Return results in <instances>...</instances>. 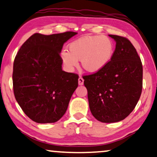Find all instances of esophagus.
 I'll return each mask as SVG.
<instances>
[{
    "mask_svg": "<svg viewBox=\"0 0 157 157\" xmlns=\"http://www.w3.org/2000/svg\"><path fill=\"white\" fill-rule=\"evenodd\" d=\"M83 83H84V79H83L81 76H80L78 79V84L79 85H82Z\"/></svg>",
    "mask_w": 157,
    "mask_h": 157,
    "instance_id": "esophagus-1",
    "label": "esophagus"
}]
</instances>
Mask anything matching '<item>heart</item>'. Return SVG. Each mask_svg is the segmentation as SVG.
Instances as JSON below:
<instances>
[{
    "label": "heart",
    "mask_w": 157,
    "mask_h": 157,
    "mask_svg": "<svg viewBox=\"0 0 157 157\" xmlns=\"http://www.w3.org/2000/svg\"><path fill=\"white\" fill-rule=\"evenodd\" d=\"M114 46L105 36H85L72 41L69 52L61 54L62 62L70 70L78 66L81 60L82 67L90 72H96L105 67L111 60Z\"/></svg>",
    "instance_id": "heart-1"
}]
</instances>
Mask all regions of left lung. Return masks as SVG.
<instances>
[{"label": "left lung", "mask_w": 157, "mask_h": 157, "mask_svg": "<svg viewBox=\"0 0 157 157\" xmlns=\"http://www.w3.org/2000/svg\"><path fill=\"white\" fill-rule=\"evenodd\" d=\"M116 49L109 63L83 77L93 116L103 123L124 120L139 101L143 86V67L135 47L125 37L109 35Z\"/></svg>", "instance_id": "8db88e82"}]
</instances>
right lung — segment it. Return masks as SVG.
<instances>
[{"mask_svg": "<svg viewBox=\"0 0 157 157\" xmlns=\"http://www.w3.org/2000/svg\"><path fill=\"white\" fill-rule=\"evenodd\" d=\"M76 32L36 33L18 50L13 62L16 101L29 118L39 124L59 121L78 86V75L62 70L63 44Z\"/></svg>", "mask_w": 157, "mask_h": 157, "instance_id": "add662e5", "label": "right lung"}]
</instances>
